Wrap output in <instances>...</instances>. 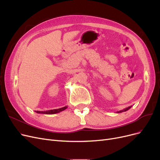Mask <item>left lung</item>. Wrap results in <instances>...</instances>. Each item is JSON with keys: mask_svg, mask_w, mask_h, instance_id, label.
Segmentation results:
<instances>
[{"mask_svg": "<svg viewBox=\"0 0 160 160\" xmlns=\"http://www.w3.org/2000/svg\"><path fill=\"white\" fill-rule=\"evenodd\" d=\"M132 106H129V107H128V108H125V109H123V110H121V111H117V112L116 113H122V112H123V111H128V110H129L131 108H132Z\"/></svg>", "mask_w": 160, "mask_h": 160, "instance_id": "8db88e82", "label": "left lung"}]
</instances>
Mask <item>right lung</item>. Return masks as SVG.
<instances>
[{"mask_svg": "<svg viewBox=\"0 0 160 160\" xmlns=\"http://www.w3.org/2000/svg\"><path fill=\"white\" fill-rule=\"evenodd\" d=\"M67 108V106H65L63 108H61L59 109H52V110H48V111H35L36 113H42V114H55V113H60L61 111H64L65 109H66Z\"/></svg>", "mask_w": 160, "mask_h": 160, "instance_id": "add662e5", "label": "right lung"}]
</instances>
